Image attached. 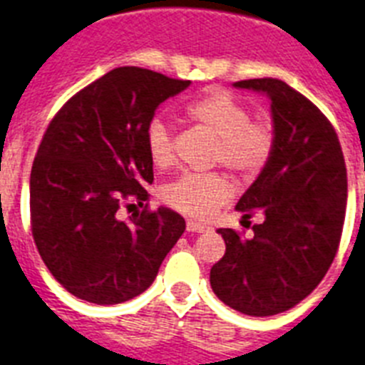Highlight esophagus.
I'll return each mask as SVG.
<instances>
[{
  "label": "esophagus",
  "instance_id": "esophagus-1",
  "mask_svg": "<svg viewBox=\"0 0 365 365\" xmlns=\"http://www.w3.org/2000/svg\"><path fill=\"white\" fill-rule=\"evenodd\" d=\"M185 229H187V232H204V230H208V227L202 223H197V221H191L189 219L187 225H185Z\"/></svg>",
  "mask_w": 365,
  "mask_h": 365
}]
</instances>
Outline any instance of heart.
I'll return each mask as SVG.
<instances>
[{"instance_id":"1","label":"heart","mask_w":365,"mask_h":365,"mask_svg":"<svg viewBox=\"0 0 365 365\" xmlns=\"http://www.w3.org/2000/svg\"><path fill=\"white\" fill-rule=\"evenodd\" d=\"M185 118L217 138L213 163L223 165L244 180L259 176L274 155L275 131L272 123L253 120L251 108L227 91H210L185 106ZM148 155L157 168L174 161L173 127L153 118L146 129ZM232 195L223 174H183L163 189V198L174 210L195 219H208Z\"/></svg>"}]
</instances>
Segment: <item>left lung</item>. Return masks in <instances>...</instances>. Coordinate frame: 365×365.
Instances as JSON below:
<instances>
[{
  "instance_id": "1",
  "label": "left lung",
  "mask_w": 365,
  "mask_h": 365,
  "mask_svg": "<svg viewBox=\"0 0 365 365\" xmlns=\"http://www.w3.org/2000/svg\"><path fill=\"white\" fill-rule=\"evenodd\" d=\"M236 88L272 101L274 155L236 210L255 236L219 229L227 251L212 266L210 285L219 300L251 317H269L300 304L327 275L343 232L346 168L341 144L328 118L289 84L251 78Z\"/></svg>"
}]
</instances>
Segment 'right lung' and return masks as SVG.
<instances>
[{"label": "right lung", "instance_id": "obj_1", "mask_svg": "<svg viewBox=\"0 0 365 365\" xmlns=\"http://www.w3.org/2000/svg\"><path fill=\"white\" fill-rule=\"evenodd\" d=\"M189 84L118 67L71 97L48 123L29 178L31 232L50 274L80 300L112 306L142 294L185 230V219L163 206L152 212L146 204L129 222L117 210L125 200L148 202V123Z\"/></svg>", "mask_w": 365, "mask_h": 365}]
</instances>
